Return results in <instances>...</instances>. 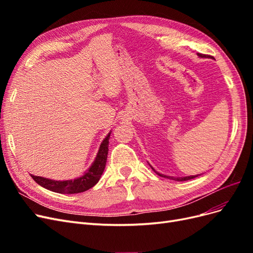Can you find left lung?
<instances>
[{
  "instance_id": "left-lung-1",
  "label": "left lung",
  "mask_w": 253,
  "mask_h": 253,
  "mask_svg": "<svg viewBox=\"0 0 253 253\" xmlns=\"http://www.w3.org/2000/svg\"><path fill=\"white\" fill-rule=\"evenodd\" d=\"M198 56L200 57H202V58H208L209 56L208 55H204V53H198ZM153 169V168H152ZM154 170V169H153ZM155 171V170H154ZM155 173L156 174H158L159 176H163V177H167V178H171V179H174V180H177V181H185V180H190V179H192V178H195V177H197L198 175H192V176H186V177H171V176H166V175H163V174H159L158 172H156L155 171Z\"/></svg>"
}]
</instances>
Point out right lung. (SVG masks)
Instances as JSON below:
<instances>
[{"mask_svg": "<svg viewBox=\"0 0 253 253\" xmlns=\"http://www.w3.org/2000/svg\"><path fill=\"white\" fill-rule=\"evenodd\" d=\"M110 135L111 133H109V135L106 136L104 140L102 141L93 165H91L88 171H86L85 174L81 176V177L74 180L59 181V180L44 178V177H41V176H35L33 174H30V176H32L34 180L37 183H39L41 187L50 190L52 192H57L61 194H75V193H81V192H84V191H87L88 189L93 188L99 181L104 171L106 159H108V153H109Z\"/></svg>", "mask_w": 253, "mask_h": 253, "instance_id": "obj_1", "label": "right lung"}]
</instances>
